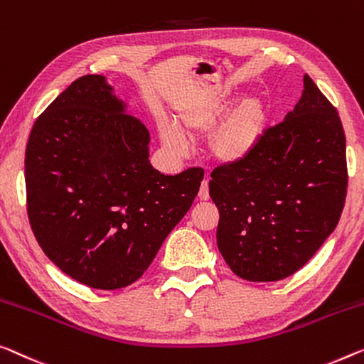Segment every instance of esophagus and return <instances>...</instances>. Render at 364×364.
<instances>
[{
    "mask_svg": "<svg viewBox=\"0 0 364 364\" xmlns=\"http://www.w3.org/2000/svg\"><path fill=\"white\" fill-rule=\"evenodd\" d=\"M199 199L200 200H208L209 199V180H204L203 183H200Z\"/></svg>",
    "mask_w": 364,
    "mask_h": 364,
    "instance_id": "34e87169",
    "label": "esophagus"
}]
</instances>
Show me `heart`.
Listing matches in <instances>:
<instances>
[{"label": "heart", "mask_w": 364, "mask_h": 364, "mask_svg": "<svg viewBox=\"0 0 364 364\" xmlns=\"http://www.w3.org/2000/svg\"><path fill=\"white\" fill-rule=\"evenodd\" d=\"M224 111V101L215 97L213 101L184 111L180 116L181 126L189 132H204L215 124ZM267 126V109L259 100H245L238 105L225 122L215 130L213 137V151L217 159L235 164L247 159L257 147ZM160 139L173 154L184 155L189 149V139L175 122L164 121L159 127Z\"/></svg>", "instance_id": "1"}]
</instances>
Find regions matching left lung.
Wrapping results in <instances>:
<instances>
[{
  "label": "left lung",
  "instance_id": "1",
  "mask_svg": "<svg viewBox=\"0 0 364 364\" xmlns=\"http://www.w3.org/2000/svg\"><path fill=\"white\" fill-rule=\"evenodd\" d=\"M209 194L219 209L217 247L247 281L294 274L337 227L348 170L340 116L312 78L284 121L263 130L247 159L217 166Z\"/></svg>",
  "mask_w": 364,
  "mask_h": 364
}]
</instances>
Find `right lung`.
Returning <instances> with one entry per match:
<instances>
[{"label": "right lung", "instance_id": "obj_1", "mask_svg": "<svg viewBox=\"0 0 364 364\" xmlns=\"http://www.w3.org/2000/svg\"><path fill=\"white\" fill-rule=\"evenodd\" d=\"M149 142L101 75L75 80L34 122L27 215L43 253L81 284L137 281L196 198L203 168L165 176L150 165Z\"/></svg>", "mask_w": 364, "mask_h": 364}]
</instances>
